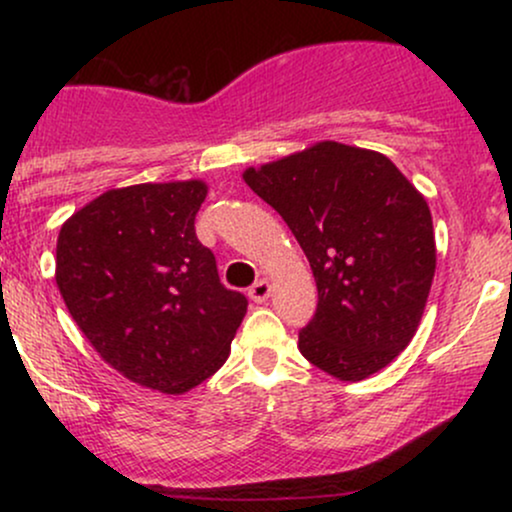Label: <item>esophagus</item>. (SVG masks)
Segmentation results:
<instances>
[{"instance_id":"1","label":"esophagus","mask_w":512,"mask_h":512,"mask_svg":"<svg viewBox=\"0 0 512 512\" xmlns=\"http://www.w3.org/2000/svg\"><path fill=\"white\" fill-rule=\"evenodd\" d=\"M269 293H272V286H269V281L260 279V281H257V284L250 286L248 296H250L255 303H264V301H267V298H269Z\"/></svg>"}]
</instances>
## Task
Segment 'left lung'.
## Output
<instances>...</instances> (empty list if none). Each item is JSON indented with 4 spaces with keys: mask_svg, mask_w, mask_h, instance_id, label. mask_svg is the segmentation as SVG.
I'll return each instance as SVG.
<instances>
[{
    "mask_svg": "<svg viewBox=\"0 0 512 512\" xmlns=\"http://www.w3.org/2000/svg\"><path fill=\"white\" fill-rule=\"evenodd\" d=\"M243 180L289 223L313 269L317 310L298 334L301 354L349 383L395 361L436 274L424 195L385 154L339 142L245 168Z\"/></svg>",
    "mask_w": 512,
    "mask_h": 512,
    "instance_id": "obj_1",
    "label": "left lung"
}]
</instances>
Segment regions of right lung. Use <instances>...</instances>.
I'll use <instances>...</instances> for the list:
<instances>
[{"label":"right lung","mask_w":512,"mask_h":512,"mask_svg":"<svg viewBox=\"0 0 512 512\" xmlns=\"http://www.w3.org/2000/svg\"><path fill=\"white\" fill-rule=\"evenodd\" d=\"M207 192L204 180L115 187L57 238L55 281L79 330L117 373L163 395L214 375L248 310L197 240Z\"/></svg>","instance_id":"obj_1"}]
</instances>
